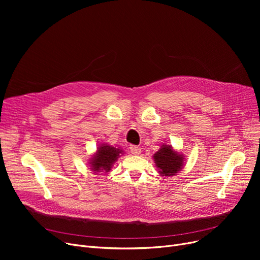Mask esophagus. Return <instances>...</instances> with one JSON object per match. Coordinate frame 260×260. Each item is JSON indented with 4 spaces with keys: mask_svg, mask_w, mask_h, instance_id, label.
Returning <instances> with one entry per match:
<instances>
[{
    "mask_svg": "<svg viewBox=\"0 0 260 260\" xmlns=\"http://www.w3.org/2000/svg\"><path fill=\"white\" fill-rule=\"evenodd\" d=\"M131 152H132L133 155H140L141 154V148L138 147V146L132 145L131 146Z\"/></svg>",
    "mask_w": 260,
    "mask_h": 260,
    "instance_id": "obj_1",
    "label": "esophagus"
}]
</instances>
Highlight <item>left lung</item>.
Returning a JSON list of instances; mask_svg holds the SVG:
<instances>
[{"instance_id":"8db88e82","label":"left lung","mask_w":260,"mask_h":260,"mask_svg":"<svg viewBox=\"0 0 260 260\" xmlns=\"http://www.w3.org/2000/svg\"><path fill=\"white\" fill-rule=\"evenodd\" d=\"M154 162L161 176L170 177L178 174L184 167V155L171 144L162 143L153 156Z\"/></svg>"}]
</instances>
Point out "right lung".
Returning <instances> with one entry per match:
<instances>
[{
	"label": "right lung",
	"mask_w": 260,
	"mask_h": 260,
	"mask_svg": "<svg viewBox=\"0 0 260 260\" xmlns=\"http://www.w3.org/2000/svg\"><path fill=\"white\" fill-rule=\"evenodd\" d=\"M123 155H124V151L121 147L113 146L108 143H101L88 159V170L95 174L101 172L108 173L118 158Z\"/></svg>",
	"instance_id": "right-lung-1"
}]
</instances>
